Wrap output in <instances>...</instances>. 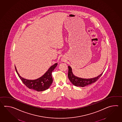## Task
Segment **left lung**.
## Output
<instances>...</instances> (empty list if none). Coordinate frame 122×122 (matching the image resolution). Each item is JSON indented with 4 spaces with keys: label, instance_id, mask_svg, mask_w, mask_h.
<instances>
[{
    "label": "left lung",
    "instance_id": "1",
    "mask_svg": "<svg viewBox=\"0 0 122 122\" xmlns=\"http://www.w3.org/2000/svg\"><path fill=\"white\" fill-rule=\"evenodd\" d=\"M103 73L100 75L95 78L92 79H83L79 78L74 76L72 71V69L71 66H68V76L69 79L73 84L77 87H84L91 84L95 82L100 77Z\"/></svg>",
    "mask_w": 122,
    "mask_h": 122
}]
</instances>
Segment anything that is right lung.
Segmentation results:
<instances>
[{"label": "right lung", "instance_id": "right-lung-1", "mask_svg": "<svg viewBox=\"0 0 122 122\" xmlns=\"http://www.w3.org/2000/svg\"><path fill=\"white\" fill-rule=\"evenodd\" d=\"M57 65V63H55L54 65L52 66L49 68V70L43 76L35 80H29L23 78L21 76H20L15 66V68L19 78L25 85L29 89L35 90L37 92H42L48 89L52 84L53 79L51 76V73L54 71L55 68L56 67Z\"/></svg>", "mask_w": 122, "mask_h": 122}]
</instances>
